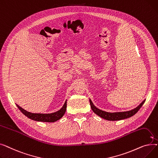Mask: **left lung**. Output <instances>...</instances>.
Segmentation results:
<instances>
[{"mask_svg":"<svg viewBox=\"0 0 158 158\" xmlns=\"http://www.w3.org/2000/svg\"><path fill=\"white\" fill-rule=\"evenodd\" d=\"M145 100L143 101L142 103H141L138 107H136L135 109L129 111H125V112H117V113H108V112H106L102 110H101L98 109L97 107H96L92 101L89 99V103L91 106V108L93 110V111L97 114L99 117H101V118L107 120H111V121H115V120H120L123 119H126L129 117H131L135 114L141 108V107L143 106L144 104Z\"/></svg>","mask_w":158,"mask_h":158,"instance_id":"obj_1","label":"left lung"}]
</instances>
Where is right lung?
<instances>
[{
    "instance_id": "right-lung-1",
    "label": "right lung",
    "mask_w": 158,
    "mask_h": 158,
    "mask_svg": "<svg viewBox=\"0 0 158 158\" xmlns=\"http://www.w3.org/2000/svg\"><path fill=\"white\" fill-rule=\"evenodd\" d=\"M16 106L21 111V112L26 115L27 117L29 118L39 122H54L58 120H60L63 116L64 115V113L66 112V101H65L63 106L61 107V109L56 112L52 113H48V114H43V113H32L28 112L23 110V108L19 105L16 104Z\"/></svg>"
}]
</instances>
